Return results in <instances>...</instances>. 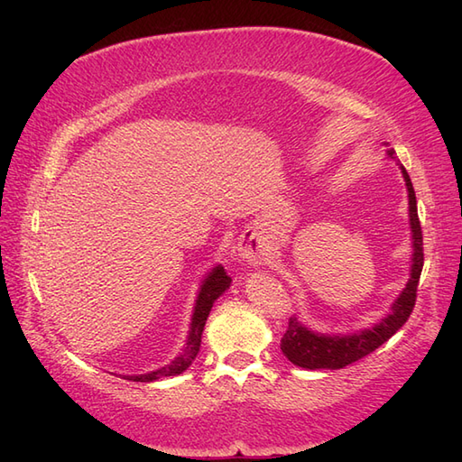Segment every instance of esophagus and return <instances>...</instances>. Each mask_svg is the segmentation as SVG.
Wrapping results in <instances>:
<instances>
[{"mask_svg": "<svg viewBox=\"0 0 462 462\" xmlns=\"http://www.w3.org/2000/svg\"><path fill=\"white\" fill-rule=\"evenodd\" d=\"M238 256L248 263H262L266 256V238L262 236L258 228H248L240 236L238 242Z\"/></svg>", "mask_w": 462, "mask_h": 462, "instance_id": "1", "label": "esophagus"}]
</instances>
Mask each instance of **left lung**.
Listing matches in <instances>:
<instances>
[{
  "label": "left lung",
  "instance_id": "obj_1",
  "mask_svg": "<svg viewBox=\"0 0 462 462\" xmlns=\"http://www.w3.org/2000/svg\"><path fill=\"white\" fill-rule=\"evenodd\" d=\"M387 144V143H385ZM395 151L387 149L389 159H395ZM401 174L405 179L407 194H409V226H411V240H413V258H411V273L409 282L393 301L385 318L379 319L375 326L367 329H359L353 333H321L313 331L306 323H301L296 316L290 318L288 329L282 337V353L286 356L293 365L303 369H341L356 363L361 357L369 356L379 346H383L393 333H397L405 326L411 311L415 308L417 286L423 270V232H420V222L417 214V199L413 184L403 166H399Z\"/></svg>",
  "mask_w": 462,
  "mask_h": 462
}]
</instances>
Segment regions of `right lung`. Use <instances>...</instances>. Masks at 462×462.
<instances>
[{"mask_svg":"<svg viewBox=\"0 0 462 462\" xmlns=\"http://www.w3.org/2000/svg\"><path fill=\"white\" fill-rule=\"evenodd\" d=\"M232 278L226 276L224 268L214 266L208 273H206L200 288H199V296H196L194 303V311H192V319H190V329H189V337H186V343L182 351L176 356L169 365H164L161 369H154L149 373H143V375H123V379L129 381H141V383H151L162 377H172V375H180L182 371L189 369L192 365L194 357L199 356L200 351V341H202V331L206 326V319H208V313L214 306V301L218 300L222 293L230 288Z\"/></svg>","mask_w":462,"mask_h":462,"instance_id":"obj_1","label":"right lung"}]
</instances>
